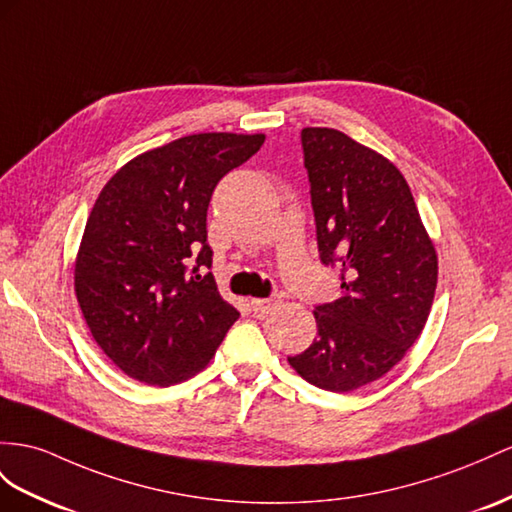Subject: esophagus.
<instances>
[{
	"label": "esophagus",
	"mask_w": 512,
	"mask_h": 512,
	"mask_svg": "<svg viewBox=\"0 0 512 512\" xmlns=\"http://www.w3.org/2000/svg\"><path fill=\"white\" fill-rule=\"evenodd\" d=\"M281 305V296H270V298H253L251 300V307L255 313H259V316H264V313H270Z\"/></svg>",
	"instance_id": "obj_1"
}]
</instances>
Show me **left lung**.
Segmentation results:
<instances>
[{
	"mask_svg": "<svg viewBox=\"0 0 512 512\" xmlns=\"http://www.w3.org/2000/svg\"><path fill=\"white\" fill-rule=\"evenodd\" d=\"M320 261L342 296L318 305V337L287 357L307 383L346 393L385 376L424 331L437 253L409 183L387 157L329 127L300 131Z\"/></svg>",
	"mask_w": 512,
	"mask_h": 512,
	"instance_id": "left-lung-1",
	"label": "left lung"
}]
</instances>
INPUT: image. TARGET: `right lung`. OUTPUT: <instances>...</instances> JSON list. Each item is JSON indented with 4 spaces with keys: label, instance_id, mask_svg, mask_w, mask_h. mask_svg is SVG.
Instances as JSON below:
<instances>
[{
    "label": "right lung",
    "instance_id": "right-lung-1",
    "mask_svg": "<svg viewBox=\"0 0 512 512\" xmlns=\"http://www.w3.org/2000/svg\"><path fill=\"white\" fill-rule=\"evenodd\" d=\"M264 134H192L142 153L103 186L75 261V294L99 348L140 383L201 372L240 313L222 300L207 207Z\"/></svg>",
    "mask_w": 512,
    "mask_h": 512
}]
</instances>
